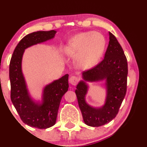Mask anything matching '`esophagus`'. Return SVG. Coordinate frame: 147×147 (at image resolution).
Segmentation results:
<instances>
[{"label":"esophagus","instance_id":"obj_1","mask_svg":"<svg viewBox=\"0 0 147 147\" xmlns=\"http://www.w3.org/2000/svg\"><path fill=\"white\" fill-rule=\"evenodd\" d=\"M78 82L79 78L77 77H76V76H72V77H70V78L69 79V82H70V84L72 86L77 85Z\"/></svg>","mask_w":147,"mask_h":147}]
</instances>
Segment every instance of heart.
<instances>
[{
    "instance_id": "heart-1",
    "label": "heart",
    "mask_w": 147,
    "mask_h": 147,
    "mask_svg": "<svg viewBox=\"0 0 147 147\" xmlns=\"http://www.w3.org/2000/svg\"><path fill=\"white\" fill-rule=\"evenodd\" d=\"M104 37L97 32H83L72 37L65 48L70 57H77V63L80 68L88 69L97 64L105 49Z\"/></svg>"
}]
</instances>
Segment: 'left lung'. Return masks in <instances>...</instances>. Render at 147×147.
<instances>
[{"label": "left lung", "mask_w": 147, "mask_h": 147, "mask_svg": "<svg viewBox=\"0 0 147 147\" xmlns=\"http://www.w3.org/2000/svg\"><path fill=\"white\" fill-rule=\"evenodd\" d=\"M104 59L94 68L84 71L83 80L77 86L75 93L79 109L86 124L97 127L110 122L116 117L126 92L127 59L120 44L111 32ZM106 81L107 94L105 105L100 108L92 107L85 102L87 92L86 81Z\"/></svg>", "instance_id": "left-lung-1"}]
</instances>
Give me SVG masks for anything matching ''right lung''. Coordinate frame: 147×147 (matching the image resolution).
Instances as JSON below:
<instances>
[{"mask_svg":"<svg viewBox=\"0 0 147 147\" xmlns=\"http://www.w3.org/2000/svg\"><path fill=\"white\" fill-rule=\"evenodd\" d=\"M55 30L38 31L23 37L16 45L9 63L11 100L25 124L37 129H48L56 123L62 97L68 90V75L45 86L41 103L30 97L22 72V59L25 50L32 45L52 39Z\"/></svg>","mask_w":147,"mask_h":147,"instance_id":"1","label":"right lung"}]
</instances>
